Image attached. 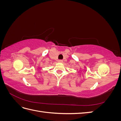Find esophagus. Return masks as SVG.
<instances>
[{
  "mask_svg": "<svg viewBox=\"0 0 121 121\" xmlns=\"http://www.w3.org/2000/svg\"><path fill=\"white\" fill-rule=\"evenodd\" d=\"M63 60H58V63H63Z\"/></svg>",
  "mask_w": 121,
  "mask_h": 121,
  "instance_id": "esophagus-1",
  "label": "esophagus"
}]
</instances>
